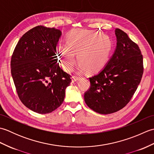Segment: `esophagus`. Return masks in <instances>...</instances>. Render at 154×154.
Instances as JSON below:
<instances>
[{"instance_id":"1","label":"esophagus","mask_w":154,"mask_h":154,"mask_svg":"<svg viewBox=\"0 0 154 154\" xmlns=\"http://www.w3.org/2000/svg\"><path fill=\"white\" fill-rule=\"evenodd\" d=\"M79 79H80V77H77V76H73V77H71V81H72V83L76 82V81H79Z\"/></svg>"}]
</instances>
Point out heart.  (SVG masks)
I'll return each mask as SVG.
<instances>
[{
	"mask_svg": "<svg viewBox=\"0 0 154 154\" xmlns=\"http://www.w3.org/2000/svg\"><path fill=\"white\" fill-rule=\"evenodd\" d=\"M112 50V41L106 34L89 30H71L66 36V44L59 43L57 53L61 66L70 71L77 61L81 65L80 71L89 69L96 73L108 63Z\"/></svg>",
	"mask_w": 154,
	"mask_h": 154,
	"instance_id": "1",
	"label": "heart"
}]
</instances>
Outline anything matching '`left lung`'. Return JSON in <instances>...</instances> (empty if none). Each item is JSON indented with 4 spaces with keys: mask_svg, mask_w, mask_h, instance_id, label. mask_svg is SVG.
Instances as JSON below:
<instances>
[{
    "mask_svg": "<svg viewBox=\"0 0 154 154\" xmlns=\"http://www.w3.org/2000/svg\"><path fill=\"white\" fill-rule=\"evenodd\" d=\"M116 48L99 73L89 78L91 87L84 94L87 105L108 114L122 109L131 100L141 81L143 56L138 45L116 28Z\"/></svg>",
    "mask_w": 154,
    "mask_h": 154,
    "instance_id": "left-lung-1",
    "label": "left lung"
}]
</instances>
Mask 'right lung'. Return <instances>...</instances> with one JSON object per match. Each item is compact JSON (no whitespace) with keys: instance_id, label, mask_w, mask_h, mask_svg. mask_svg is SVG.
Listing matches in <instances>:
<instances>
[{"instance_id":"right-lung-1","label":"right lung","mask_w":154,"mask_h":154,"mask_svg":"<svg viewBox=\"0 0 154 154\" xmlns=\"http://www.w3.org/2000/svg\"><path fill=\"white\" fill-rule=\"evenodd\" d=\"M61 32L38 26L22 35L11 57V74L20 100L35 112H53L63 103L71 75L60 67L56 46Z\"/></svg>"}]
</instances>
